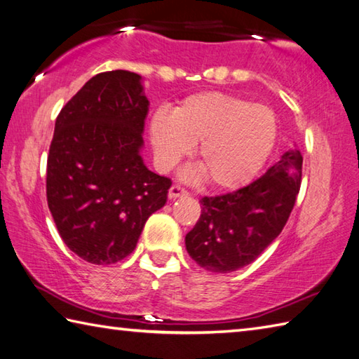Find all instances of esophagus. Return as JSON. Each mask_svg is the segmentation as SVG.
<instances>
[{
    "label": "esophagus",
    "mask_w": 359,
    "mask_h": 359,
    "mask_svg": "<svg viewBox=\"0 0 359 359\" xmlns=\"http://www.w3.org/2000/svg\"><path fill=\"white\" fill-rule=\"evenodd\" d=\"M189 195V192L186 189H182L181 186H172L170 189H169V198L170 200H175V198H180V196H187Z\"/></svg>",
    "instance_id": "esophagus-1"
}]
</instances>
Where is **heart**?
<instances>
[{"mask_svg": "<svg viewBox=\"0 0 359 359\" xmlns=\"http://www.w3.org/2000/svg\"><path fill=\"white\" fill-rule=\"evenodd\" d=\"M150 142L156 165L170 170L198 144L201 167L186 177L208 175L218 189H237L250 182L271 155L277 119L266 105L218 91L189 96L173 113L151 116Z\"/></svg>", "mask_w": 359, "mask_h": 359, "instance_id": "obj_1", "label": "heart"}]
</instances>
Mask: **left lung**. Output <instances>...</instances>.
<instances>
[{
	"label": "left lung",
	"instance_id": "1",
	"mask_svg": "<svg viewBox=\"0 0 359 359\" xmlns=\"http://www.w3.org/2000/svg\"><path fill=\"white\" fill-rule=\"evenodd\" d=\"M302 155L285 151L263 177L231 194L201 198V215L186 236V250L212 273L250 265L287 224L302 180Z\"/></svg>",
	"mask_w": 359,
	"mask_h": 359
}]
</instances>
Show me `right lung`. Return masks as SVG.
Wrapping results in <instances>:
<instances>
[{
  "mask_svg": "<svg viewBox=\"0 0 359 359\" xmlns=\"http://www.w3.org/2000/svg\"><path fill=\"white\" fill-rule=\"evenodd\" d=\"M149 105L142 77L116 69L88 80L57 116L48 206L65 245L94 265L133 252L145 222L167 201L172 181L141 156Z\"/></svg>",
  "mask_w": 359,
  "mask_h": 359,
  "instance_id": "add662e5",
  "label": "right lung"
}]
</instances>
